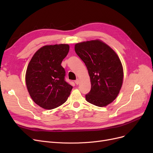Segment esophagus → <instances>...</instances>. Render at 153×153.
Wrapping results in <instances>:
<instances>
[{
	"label": "esophagus",
	"mask_w": 153,
	"mask_h": 153,
	"mask_svg": "<svg viewBox=\"0 0 153 153\" xmlns=\"http://www.w3.org/2000/svg\"><path fill=\"white\" fill-rule=\"evenodd\" d=\"M79 82H80V80H78V79H76L75 81V84H76V85H78V84H79Z\"/></svg>",
	"instance_id": "1"
}]
</instances>
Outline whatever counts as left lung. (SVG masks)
<instances>
[{
	"label": "left lung",
	"instance_id": "8db88e82",
	"mask_svg": "<svg viewBox=\"0 0 153 153\" xmlns=\"http://www.w3.org/2000/svg\"><path fill=\"white\" fill-rule=\"evenodd\" d=\"M75 50L90 76L91 89L85 95L87 101L100 107L112 103L123 81V68L117 53L98 39L76 43Z\"/></svg>",
	"mask_w": 153,
	"mask_h": 153
}]
</instances>
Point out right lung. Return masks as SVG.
Segmentation results:
<instances>
[{
  "mask_svg": "<svg viewBox=\"0 0 153 153\" xmlns=\"http://www.w3.org/2000/svg\"><path fill=\"white\" fill-rule=\"evenodd\" d=\"M67 44L46 45L34 53L27 66L25 82L31 98L45 109L51 110L65 103L73 87L65 81L61 66L69 52Z\"/></svg>",
  "mask_w": 153,
  "mask_h": 153,
  "instance_id": "right-lung-1",
  "label": "right lung"
}]
</instances>
